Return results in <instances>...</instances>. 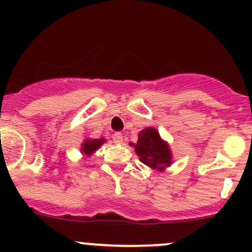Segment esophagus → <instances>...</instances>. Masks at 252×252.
Masks as SVG:
<instances>
[{
    "label": "esophagus",
    "instance_id": "34e87169",
    "mask_svg": "<svg viewBox=\"0 0 252 252\" xmlns=\"http://www.w3.org/2000/svg\"><path fill=\"white\" fill-rule=\"evenodd\" d=\"M112 139H113V142H116V144H122L123 142V135H122V133H114Z\"/></svg>",
    "mask_w": 252,
    "mask_h": 252
}]
</instances>
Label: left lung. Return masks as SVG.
<instances>
[{
  "label": "left lung",
  "instance_id": "obj_1",
  "mask_svg": "<svg viewBox=\"0 0 252 252\" xmlns=\"http://www.w3.org/2000/svg\"><path fill=\"white\" fill-rule=\"evenodd\" d=\"M140 162L155 171L163 172L173 163L171 146L161 138L154 126L145 128L139 133L136 144H130Z\"/></svg>",
  "mask_w": 252,
  "mask_h": 252
}]
</instances>
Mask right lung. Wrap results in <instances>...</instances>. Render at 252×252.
Masks as SVG:
<instances>
[{
    "instance_id": "right-lung-1",
    "label": "right lung",
    "mask_w": 252,
    "mask_h": 252,
    "mask_svg": "<svg viewBox=\"0 0 252 252\" xmlns=\"http://www.w3.org/2000/svg\"><path fill=\"white\" fill-rule=\"evenodd\" d=\"M106 142L105 138H100V139H90L86 138L84 139L83 144H81L80 147V152L84 155L85 157H90L91 155L95 154L101 146Z\"/></svg>"
}]
</instances>
